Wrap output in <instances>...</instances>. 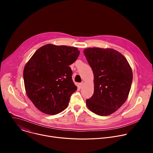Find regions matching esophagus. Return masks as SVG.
Returning a JSON list of instances; mask_svg holds the SVG:
<instances>
[{"mask_svg": "<svg viewBox=\"0 0 153 153\" xmlns=\"http://www.w3.org/2000/svg\"><path fill=\"white\" fill-rule=\"evenodd\" d=\"M83 85H84V82H81V83H79V87L80 88H82V86H83Z\"/></svg>", "mask_w": 153, "mask_h": 153, "instance_id": "obj_1", "label": "esophagus"}]
</instances>
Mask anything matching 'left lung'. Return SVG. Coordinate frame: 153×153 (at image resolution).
<instances>
[{
    "label": "left lung",
    "mask_w": 153,
    "mask_h": 153,
    "mask_svg": "<svg viewBox=\"0 0 153 153\" xmlns=\"http://www.w3.org/2000/svg\"><path fill=\"white\" fill-rule=\"evenodd\" d=\"M83 53L94 73V90L86 100L90 110L99 116L110 115L126 100L133 71L126 58L111 48H89Z\"/></svg>",
    "instance_id": "8db88e82"
}]
</instances>
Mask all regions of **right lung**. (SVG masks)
I'll use <instances>...</instances> for the list:
<instances>
[{
  "label": "right lung",
  "mask_w": 153,
  "mask_h": 153,
  "mask_svg": "<svg viewBox=\"0 0 153 153\" xmlns=\"http://www.w3.org/2000/svg\"><path fill=\"white\" fill-rule=\"evenodd\" d=\"M76 47L47 44L33 55L24 70L27 94L39 110L54 115L67 108L77 90L70 65L78 58Z\"/></svg>",
  "instance_id": "obj_1"
}]
</instances>
